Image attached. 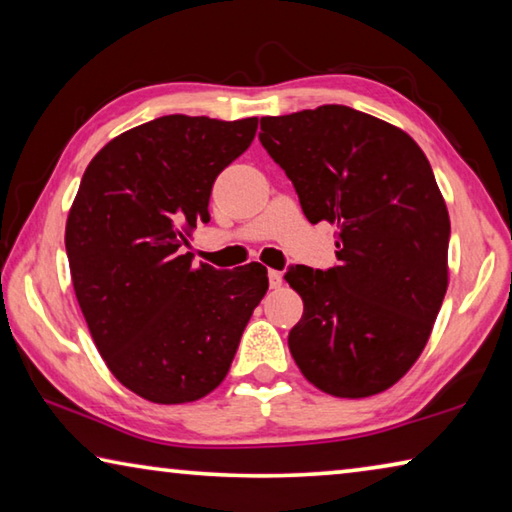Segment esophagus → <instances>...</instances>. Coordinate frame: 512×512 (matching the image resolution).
<instances>
[{"instance_id":"34e87169","label":"esophagus","mask_w":512,"mask_h":512,"mask_svg":"<svg viewBox=\"0 0 512 512\" xmlns=\"http://www.w3.org/2000/svg\"><path fill=\"white\" fill-rule=\"evenodd\" d=\"M282 282H284L282 273L275 271V268H271V271H268V284H271V289H280Z\"/></svg>"}]
</instances>
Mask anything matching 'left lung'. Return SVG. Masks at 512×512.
<instances>
[{
    "instance_id": "obj_1",
    "label": "left lung",
    "mask_w": 512,
    "mask_h": 512,
    "mask_svg": "<svg viewBox=\"0 0 512 512\" xmlns=\"http://www.w3.org/2000/svg\"><path fill=\"white\" fill-rule=\"evenodd\" d=\"M311 223L336 225L339 266H296L305 311L289 350L334 397L397 384L427 345L449 284V214L409 133L348 106L262 117L259 133Z\"/></svg>"
}]
</instances>
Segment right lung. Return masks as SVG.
<instances>
[{"mask_svg":"<svg viewBox=\"0 0 512 512\" xmlns=\"http://www.w3.org/2000/svg\"><path fill=\"white\" fill-rule=\"evenodd\" d=\"M257 121L167 115L135 126L94 155L69 207L65 248L92 341L153 404L212 393L268 289L262 264L216 271L183 250Z\"/></svg>","mask_w":512,"mask_h":512,"instance_id":"add662e5","label":"right lung"}]
</instances>
